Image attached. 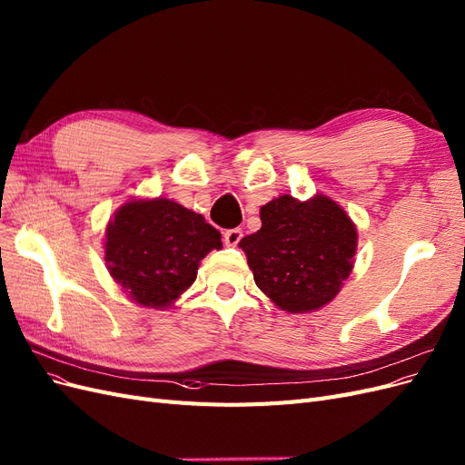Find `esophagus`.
Instances as JSON below:
<instances>
[{
  "label": "esophagus",
  "instance_id": "obj_1",
  "mask_svg": "<svg viewBox=\"0 0 465 465\" xmlns=\"http://www.w3.org/2000/svg\"><path fill=\"white\" fill-rule=\"evenodd\" d=\"M241 238H242V231L241 229H231V231H227L223 234V241H224V244L227 246H236L238 242H241Z\"/></svg>",
  "mask_w": 465,
  "mask_h": 465
}]
</instances>
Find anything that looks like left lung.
I'll return each instance as SVG.
<instances>
[{
	"label": "left lung",
	"mask_w": 465,
	"mask_h": 465,
	"mask_svg": "<svg viewBox=\"0 0 465 465\" xmlns=\"http://www.w3.org/2000/svg\"><path fill=\"white\" fill-rule=\"evenodd\" d=\"M262 229L241 241L256 285L279 308L308 312L328 304L353 267L357 231L345 211L323 195H291L265 203Z\"/></svg>",
	"instance_id": "obj_1"
}]
</instances>
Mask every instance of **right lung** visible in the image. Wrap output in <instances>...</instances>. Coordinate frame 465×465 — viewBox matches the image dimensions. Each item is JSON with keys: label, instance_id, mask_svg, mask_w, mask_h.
I'll return each instance as SVG.
<instances>
[{"label": "right lung", "instance_id": "right-lung-1", "mask_svg": "<svg viewBox=\"0 0 465 465\" xmlns=\"http://www.w3.org/2000/svg\"><path fill=\"white\" fill-rule=\"evenodd\" d=\"M223 248L221 232L171 200L130 202L106 229V265L130 297L149 308L171 306L198 275L200 260Z\"/></svg>", "mask_w": 465, "mask_h": 465}]
</instances>
